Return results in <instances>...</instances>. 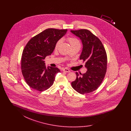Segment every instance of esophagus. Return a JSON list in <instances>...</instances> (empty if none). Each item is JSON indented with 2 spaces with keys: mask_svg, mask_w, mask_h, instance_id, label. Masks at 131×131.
Returning <instances> with one entry per match:
<instances>
[{
  "mask_svg": "<svg viewBox=\"0 0 131 131\" xmlns=\"http://www.w3.org/2000/svg\"><path fill=\"white\" fill-rule=\"evenodd\" d=\"M63 71L64 72H67V73H69V72H70V70L67 68H64L63 69Z\"/></svg>",
  "mask_w": 131,
  "mask_h": 131,
  "instance_id": "34e87169",
  "label": "esophagus"
}]
</instances>
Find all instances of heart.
<instances>
[{"mask_svg": "<svg viewBox=\"0 0 131 131\" xmlns=\"http://www.w3.org/2000/svg\"><path fill=\"white\" fill-rule=\"evenodd\" d=\"M67 40L68 41L69 43L70 44L71 47H74V46H81V43L80 41L76 38L75 37H68L67 38ZM62 42V39L59 40L56 44L55 46V49H56L58 48L59 46L60 45Z\"/></svg>", "mask_w": 131, "mask_h": 131, "instance_id": "heart-1", "label": "heart"}]
</instances>
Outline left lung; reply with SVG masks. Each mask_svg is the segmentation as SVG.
<instances>
[{"instance_id": "8db88e82", "label": "left lung", "mask_w": 131, "mask_h": 131, "mask_svg": "<svg viewBox=\"0 0 131 131\" xmlns=\"http://www.w3.org/2000/svg\"><path fill=\"white\" fill-rule=\"evenodd\" d=\"M81 40L83 46L80 59L85 62L86 72L80 74L72 82V87L79 93H89L100 86L106 75L107 56L100 39L87 29L71 30Z\"/></svg>"}]
</instances>
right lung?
I'll return each instance as SVG.
<instances>
[{
  "mask_svg": "<svg viewBox=\"0 0 131 131\" xmlns=\"http://www.w3.org/2000/svg\"><path fill=\"white\" fill-rule=\"evenodd\" d=\"M67 31L48 28L32 38L25 46L21 69L26 82L32 88L43 91L53 84L56 74L60 71L56 67H47L44 59L52 53L57 42Z\"/></svg>",
  "mask_w": 131,
  "mask_h": 131,
  "instance_id": "add662e5",
  "label": "right lung"
}]
</instances>
